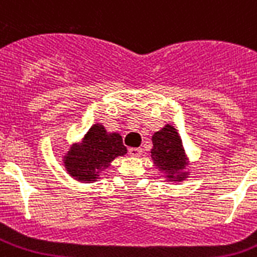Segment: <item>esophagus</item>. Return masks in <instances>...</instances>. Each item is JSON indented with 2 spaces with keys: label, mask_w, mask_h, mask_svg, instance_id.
Returning a JSON list of instances; mask_svg holds the SVG:
<instances>
[{
  "label": "esophagus",
  "mask_w": 257,
  "mask_h": 257,
  "mask_svg": "<svg viewBox=\"0 0 257 257\" xmlns=\"http://www.w3.org/2000/svg\"><path fill=\"white\" fill-rule=\"evenodd\" d=\"M141 152H143V151H141L140 148H131V149H129V155H131L132 157H140Z\"/></svg>",
  "instance_id": "esophagus-1"
}]
</instances>
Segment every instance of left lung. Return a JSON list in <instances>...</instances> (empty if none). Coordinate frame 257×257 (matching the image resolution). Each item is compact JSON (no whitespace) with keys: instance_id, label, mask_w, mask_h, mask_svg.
<instances>
[{"instance_id":"8db88e82","label":"left lung","mask_w":257,"mask_h":257,"mask_svg":"<svg viewBox=\"0 0 257 257\" xmlns=\"http://www.w3.org/2000/svg\"><path fill=\"white\" fill-rule=\"evenodd\" d=\"M151 151L153 167L163 175L164 181L184 183L191 176V159L185 152L181 136L171 124L164 125L152 136Z\"/></svg>"}]
</instances>
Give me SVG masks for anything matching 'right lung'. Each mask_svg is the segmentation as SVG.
Returning a JSON list of instances; mask_svg holds the SVG:
<instances>
[{
    "mask_svg": "<svg viewBox=\"0 0 257 257\" xmlns=\"http://www.w3.org/2000/svg\"><path fill=\"white\" fill-rule=\"evenodd\" d=\"M126 148L118 133L108 132L101 122L73 141L62 153L61 163L66 173L80 183H94L108 171L116 157L125 156Z\"/></svg>",
    "mask_w": 257,
    "mask_h": 257,
    "instance_id": "right-lung-1",
    "label": "right lung"
}]
</instances>
